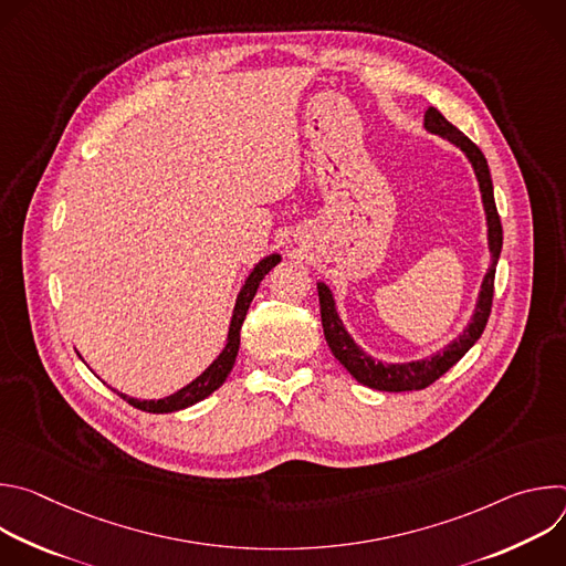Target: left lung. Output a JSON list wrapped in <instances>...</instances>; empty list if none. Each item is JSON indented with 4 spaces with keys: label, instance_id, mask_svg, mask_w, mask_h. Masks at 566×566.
Here are the masks:
<instances>
[{
    "label": "left lung",
    "instance_id": "obj_1",
    "mask_svg": "<svg viewBox=\"0 0 566 566\" xmlns=\"http://www.w3.org/2000/svg\"><path fill=\"white\" fill-rule=\"evenodd\" d=\"M423 120H426L428 132L448 138L450 143L461 147L465 151V156L470 158L474 175L479 179L483 208H486V217H489V244H491V253H493V264H491L486 277H483L479 302H476V308H474V315H472V322L468 325V329L454 343H450L443 352L434 354L432 358L417 360V363H402V365H382V363L371 360L367 354H363L343 327V322L336 313L332 291L325 284H317L322 332H325V338H327V345H329L332 354L340 360V365L360 385H367V387L380 389V391L426 389L428 385H432L437 378H441L452 365H457L463 358V354L479 340L483 329H486V322H489L491 308H493L497 260H500V253H502V239H504L502 234L504 232H502V221H500V212H497V206H495L493 179H491L486 156L481 154V149L468 136H463L452 123H448L439 109L430 107L426 112Z\"/></svg>",
    "mask_w": 566,
    "mask_h": 566
}]
</instances>
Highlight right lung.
<instances>
[{"instance_id":"obj_1","label":"right lung","mask_w":566,"mask_h":566,"mask_svg":"<svg viewBox=\"0 0 566 566\" xmlns=\"http://www.w3.org/2000/svg\"><path fill=\"white\" fill-rule=\"evenodd\" d=\"M280 262V255H269L264 258L255 269L253 273L249 275L244 289L239 291V297H237V304H234V311H232V319H230V332H228V343L223 347V352L219 354V358L199 376L195 378L190 385H186L184 389H179L177 394L168 396V398H158V400H136V398H129L125 394H118L123 400H127L132 408L136 410H143V412H149V415H166V412H177V410H184V408H190L195 406V402L203 400L206 396H210L217 387L223 385V380L228 378L232 365H234V358H237V352H239V334H241V325H244V317L249 313V306L258 293V286L260 282L264 280V275Z\"/></svg>"}]
</instances>
